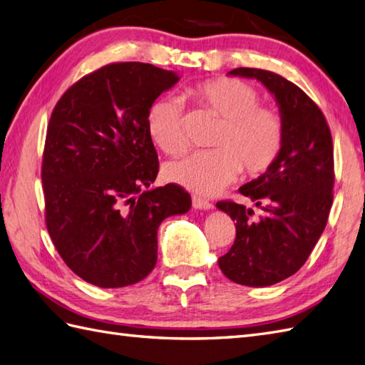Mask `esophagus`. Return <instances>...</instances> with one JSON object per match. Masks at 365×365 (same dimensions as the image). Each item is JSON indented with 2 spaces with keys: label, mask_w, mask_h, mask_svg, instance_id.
<instances>
[{
  "label": "esophagus",
  "mask_w": 365,
  "mask_h": 365,
  "mask_svg": "<svg viewBox=\"0 0 365 365\" xmlns=\"http://www.w3.org/2000/svg\"><path fill=\"white\" fill-rule=\"evenodd\" d=\"M192 207L197 208V210H212L213 204L210 200H207L200 196H192Z\"/></svg>",
  "instance_id": "34e87169"
}]
</instances>
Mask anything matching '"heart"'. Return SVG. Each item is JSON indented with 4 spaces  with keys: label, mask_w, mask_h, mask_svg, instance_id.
I'll return each mask as SVG.
<instances>
[{
    "label": "heart",
    "mask_w": 365,
    "mask_h": 365,
    "mask_svg": "<svg viewBox=\"0 0 365 365\" xmlns=\"http://www.w3.org/2000/svg\"><path fill=\"white\" fill-rule=\"evenodd\" d=\"M191 100L221 120L212 145L169 161L168 180L195 192L212 195L229 185L243 169L260 175L274 165L284 144V122L277 111L260 106L259 92L234 78H216L185 91ZM147 131L163 152L175 155L187 147L182 125V103L161 97L147 113Z\"/></svg>",
    "instance_id": "1"
}]
</instances>
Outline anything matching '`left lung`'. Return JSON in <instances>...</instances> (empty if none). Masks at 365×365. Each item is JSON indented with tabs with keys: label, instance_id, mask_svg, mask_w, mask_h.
<instances>
[{
	"label": "left lung",
	"instance_id": "1",
	"mask_svg": "<svg viewBox=\"0 0 365 365\" xmlns=\"http://www.w3.org/2000/svg\"><path fill=\"white\" fill-rule=\"evenodd\" d=\"M227 75L260 81L284 122L274 165L238 190L260 213L229 200L216 204L237 229L234 245L218 260L224 276L240 285L268 287L304 265L327 226L334 187L332 138L320 108L284 76L247 67Z\"/></svg>",
	"mask_w": 365,
	"mask_h": 365
}]
</instances>
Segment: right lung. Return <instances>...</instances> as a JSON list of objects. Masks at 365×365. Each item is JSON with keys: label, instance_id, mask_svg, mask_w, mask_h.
Returning a JSON list of instances; mask_svg holds the SVG:
<instances>
[{"label": "right lung", "instance_id": "obj_1", "mask_svg": "<svg viewBox=\"0 0 365 365\" xmlns=\"http://www.w3.org/2000/svg\"><path fill=\"white\" fill-rule=\"evenodd\" d=\"M178 80L152 64H110L54 106L42 165L46 229L66 265L92 285L143 281L157 263L160 224L191 208L178 185L150 188L158 155L147 113Z\"/></svg>", "mask_w": 365, "mask_h": 365}]
</instances>
